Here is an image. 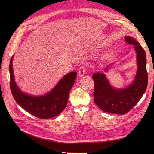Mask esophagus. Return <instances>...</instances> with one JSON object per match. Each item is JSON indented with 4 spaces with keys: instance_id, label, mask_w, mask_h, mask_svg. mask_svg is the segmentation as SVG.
Masks as SVG:
<instances>
[{
    "instance_id": "esophagus-1",
    "label": "esophagus",
    "mask_w": 154,
    "mask_h": 154,
    "mask_svg": "<svg viewBox=\"0 0 154 154\" xmlns=\"http://www.w3.org/2000/svg\"><path fill=\"white\" fill-rule=\"evenodd\" d=\"M85 67L84 66H82L80 67V68L79 70V75L80 77H83L85 74Z\"/></svg>"
}]
</instances>
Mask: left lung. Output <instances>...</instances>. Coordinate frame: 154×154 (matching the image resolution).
<instances>
[{
	"instance_id": "obj_1",
	"label": "left lung",
	"mask_w": 154,
	"mask_h": 154,
	"mask_svg": "<svg viewBox=\"0 0 154 154\" xmlns=\"http://www.w3.org/2000/svg\"><path fill=\"white\" fill-rule=\"evenodd\" d=\"M126 42L134 45L136 53L137 70L133 82L124 88L112 87L103 73L94 74L92 78L95 84L94 100L102 110L115 114H125L139 102L147 89L148 75L146 67V55L140 44L132 37L125 36ZM109 64L105 68L107 72Z\"/></svg>"
}]
</instances>
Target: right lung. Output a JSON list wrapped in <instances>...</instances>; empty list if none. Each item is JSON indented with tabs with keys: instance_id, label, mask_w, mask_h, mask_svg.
I'll return each instance as SVG.
<instances>
[{
	"instance_id": "right-lung-1",
	"label": "right lung",
	"mask_w": 154,
	"mask_h": 154,
	"mask_svg": "<svg viewBox=\"0 0 154 154\" xmlns=\"http://www.w3.org/2000/svg\"><path fill=\"white\" fill-rule=\"evenodd\" d=\"M12 57L9 65L10 87L15 100L23 109L36 117L47 119L57 116L66 108L71 88L75 82L76 72L65 75L52 89L42 95H32L22 92L16 84Z\"/></svg>"
}]
</instances>
